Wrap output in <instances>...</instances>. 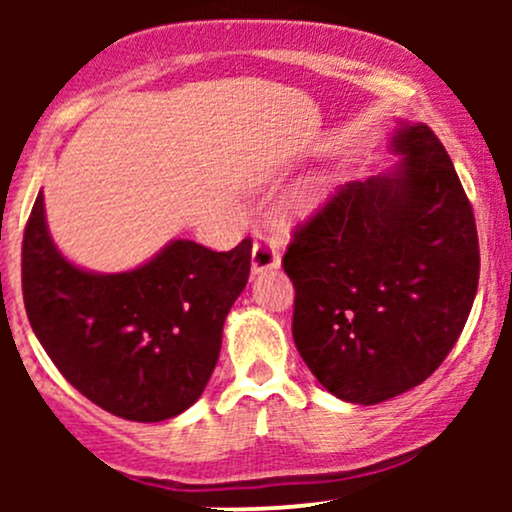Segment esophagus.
<instances>
[{"instance_id":"34e87169","label":"esophagus","mask_w":512,"mask_h":512,"mask_svg":"<svg viewBox=\"0 0 512 512\" xmlns=\"http://www.w3.org/2000/svg\"><path fill=\"white\" fill-rule=\"evenodd\" d=\"M279 264H281V257L274 240L257 236L255 243H252V272L255 274L267 272V269H276Z\"/></svg>"}]
</instances>
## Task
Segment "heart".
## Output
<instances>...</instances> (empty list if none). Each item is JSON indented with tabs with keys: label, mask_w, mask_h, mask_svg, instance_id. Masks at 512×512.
I'll return each instance as SVG.
<instances>
[{
	"label": "heart",
	"mask_w": 512,
	"mask_h": 512,
	"mask_svg": "<svg viewBox=\"0 0 512 512\" xmlns=\"http://www.w3.org/2000/svg\"><path fill=\"white\" fill-rule=\"evenodd\" d=\"M327 195V182L322 178H313L310 182H305L301 190L296 192L291 199V209L296 214H308L313 211L317 204H322V199Z\"/></svg>",
	"instance_id": "b5f03b06"
}]
</instances>
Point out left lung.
<instances>
[{"instance_id": "left-lung-1", "label": "left lung", "mask_w": 512, "mask_h": 512, "mask_svg": "<svg viewBox=\"0 0 512 512\" xmlns=\"http://www.w3.org/2000/svg\"><path fill=\"white\" fill-rule=\"evenodd\" d=\"M395 168L346 182L293 233V342L317 383L351 404L421 385L460 337L479 284L474 211L424 122H397Z\"/></svg>"}]
</instances>
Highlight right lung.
I'll return each instance as SVG.
<instances>
[{
    "instance_id": "1",
    "label": "right lung",
    "mask_w": 512,
    "mask_h": 512,
    "mask_svg": "<svg viewBox=\"0 0 512 512\" xmlns=\"http://www.w3.org/2000/svg\"><path fill=\"white\" fill-rule=\"evenodd\" d=\"M250 255V240L214 252L178 238L137 269L88 272L57 250L38 192L23 233V303L38 342L81 395L120 419L156 424L202 397Z\"/></svg>"
}]
</instances>
